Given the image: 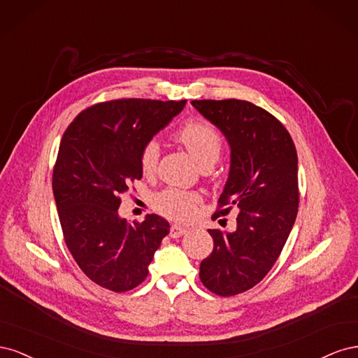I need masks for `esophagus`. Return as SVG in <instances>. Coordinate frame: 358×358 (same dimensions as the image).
I'll use <instances>...</instances> for the list:
<instances>
[{
  "mask_svg": "<svg viewBox=\"0 0 358 358\" xmlns=\"http://www.w3.org/2000/svg\"><path fill=\"white\" fill-rule=\"evenodd\" d=\"M185 233H187L185 227L178 225V224H173V225L170 227V236H171V237H180V236H183Z\"/></svg>",
  "mask_w": 358,
  "mask_h": 358,
  "instance_id": "1",
  "label": "esophagus"
}]
</instances>
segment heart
<instances>
[{"instance_id": "obj_1", "label": "heart", "mask_w": 358, "mask_h": 358, "mask_svg": "<svg viewBox=\"0 0 358 358\" xmlns=\"http://www.w3.org/2000/svg\"><path fill=\"white\" fill-rule=\"evenodd\" d=\"M179 142L188 149L199 166L215 164L220 158L222 149V140L216 128L208 121H189L183 125L178 134ZM159 145L157 140H149L143 146L140 162L145 173H152L158 164ZM201 203L200 194L192 191H183L178 188H167L157 194L154 199L155 209L162 215L176 221H188L197 213Z\"/></svg>"}]
</instances>
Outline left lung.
<instances>
[{
  "label": "left lung",
  "mask_w": 358,
  "mask_h": 358,
  "mask_svg": "<svg viewBox=\"0 0 358 358\" xmlns=\"http://www.w3.org/2000/svg\"><path fill=\"white\" fill-rule=\"evenodd\" d=\"M191 104L224 134L230 170L220 197L236 208L234 231L208 230L213 251L200 264L203 285L218 296H236L262 280L294 225L299 208L296 146L278 119L243 100H194Z\"/></svg>",
  "instance_id": "1"
}]
</instances>
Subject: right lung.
<instances>
[{"label": "right lung", "mask_w": 358, "mask_h": 358, "mask_svg": "<svg viewBox=\"0 0 358 358\" xmlns=\"http://www.w3.org/2000/svg\"><path fill=\"white\" fill-rule=\"evenodd\" d=\"M187 100L124 99L95 104L64 133L52 189L69 251L92 282L115 292L142 284L170 224L159 215L128 224L121 196L142 179L143 146Z\"/></svg>", "instance_id": "1"}]
</instances>
